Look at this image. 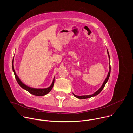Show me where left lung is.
<instances>
[{"instance_id": "1", "label": "left lung", "mask_w": 133, "mask_h": 133, "mask_svg": "<svg viewBox=\"0 0 133 133\" xmlns=\"http://www.w3.org/2000/svg\"><path fill=\"white\" fill-rule=\"evenodd\" d=\"M107 53H108V57H109V62H110V56H109V52H108V50L107 49ZM110 72H111V66H110V63H109V72H108V74L107 75V76L105 78V79L104 80V81L103 82L102 86H101V87L97 90L95 92H94L93 94L92 95H84V96H76L75 95V94H73V95L77 98H78V99H87V98H91L92 97H94V96H97V95H98L101 91L103 89V88H104L105 84L107 83V81H108L109 78V77H110Z\"/></svg>"}]
</instances>
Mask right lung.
<instances>
[{
  "instance_id": "right-lung-1",
  "label": "right lung",
  "mask_w": 133,
  "mask_h": 133,
  "mask_svg": "<svg viewBox=\"0 0 133 133\" xmlns=\"http://www.w3.org/2000/svg\"><path fill=\"white\" fill-rule=\"evenodd\" d=\"M13 62H14V59L12 60V70L13 72L15 74V77L17 81V82L18 83L19 85L24 89L27 90L28 91H29L30 94L37 96H43L44 95H47V94H48L52 89L54 85V83H55V77L54 78V79L52 81V84H51V85L47 87V88H33V87H29L27 85H26L25 84H24L19 78L18 76L17 75L15 70L14 69V64H13Z\"/></svg>"
}]
</instances>
